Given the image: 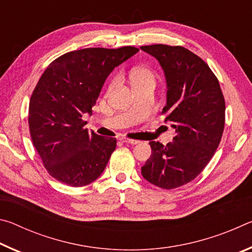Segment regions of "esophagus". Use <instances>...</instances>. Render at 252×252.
I'll return each instance as SVG.
<instances>
[{
  "instance_id": "obj_1",
  "label": "esophagus",
  "mask_w": 252,
  "mask_h": 252,
  "mask_svg": "<svg viewBox=\"0 0 252 252\" xmlns=\"http://www.w3.org/2000/svg\"><path fill=\"white\" fill-rule=\"evenodd\" d=\"M120 141L125 142V143H129V144H138L139 143V141H136V140H131L127 138H120Z\"/></svg>"
}]
</instances>
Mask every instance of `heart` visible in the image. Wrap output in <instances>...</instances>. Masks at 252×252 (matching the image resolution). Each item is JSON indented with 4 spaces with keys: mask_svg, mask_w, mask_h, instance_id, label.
Here are the masks:
<instances>
[{
    "mask_svg": "<svg viewBox=\"0 0 252 252\" xmlns=\"http://www.w3.org/2000/svg\"><path fill=\"white\" fill-rule=\"evenodd\" d=\"M130 76L133 87H138V85H143L148 83L155 84L156 81L155 73H153L152 70L149 69V67H136V69H133L131 71ZM114 83H116V80L111 83V87L114 85Z\"/></svg>",
    "mask_w": 252,
    "mask_h": 252,
    "instance_id": "b5f03b06",
    "label": "heart"
}]
</instances>
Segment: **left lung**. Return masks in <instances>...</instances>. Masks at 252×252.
Listing matches in <instances>:
<instances>
[{
  "mask_svg": "<svg viewBox=\"0 0 252 252\" xmlns=\"http://www.w3.org/2000/svg\"><path fill=\"white\" fill-rule=\"evenodd\" d=\"M142 51L159 61L167 82L162 113L176 130L167 146L151 141L143 178L162 189H174L197 178L211 160L224 129V97L219 81L198 55L183 46L153 44Z\"/></svg>",
  "mask_w": 252,
  "mask_h": 252,
  "instance_id": "left-lung-1",
  "label": "left lung"
}]
</instances>
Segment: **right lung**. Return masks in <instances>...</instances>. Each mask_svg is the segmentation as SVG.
<instances>
[{"mask_svg": "<svg viewBox=\"0 0 252 252\" xmlns=\"http://www.w3.org/2000/svg\"><path fill=\"white\" fill-rule=\"evenodd\" d=\"M134 46L89 48L65 53L46 67L32 93L29 126L33 146L58 181L83 187L103 172L117 139L84 129L85 113L114 67L138 52Z\"/></svg>", "mask_w": 252, "mask_h": 252, "instance_id": "right-lung-1", "label": "right lung"}]
</instances>
